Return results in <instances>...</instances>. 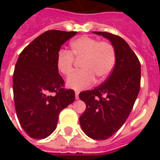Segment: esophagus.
Masks as SVG:
<instances>
[{
	"label": "esophagus",
	"instance_id": "obj_1",
	"mask_svg": "<svg viewBox=\"0 0 160 160\" xmlns=\"http://www.w3.org/2000/svg\"><path fill=\"white\" fill-rule=\"evenodd\" d=\"M75 98L79 99V91H75Z\"/></svg>",
	"mask_w": 160,
	"mask_h": 160
}]
</instances>
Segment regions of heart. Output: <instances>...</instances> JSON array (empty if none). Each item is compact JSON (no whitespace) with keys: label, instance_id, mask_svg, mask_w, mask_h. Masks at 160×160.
Masks as SVG:
<instances>
[{"label":"heart","instance_id":"b5f03b06","mask_svg":"<svg viewBox=\"0 0 160 160\" xmlns=\"http://www.w3.org/2000/svg\"><path fill=\"white\" fill-rule=\"evenodd\" d=\"M70 50L61 49L56 56V68L60 73L68 76L73 71V57L80 59L79 71L67 79V86L75 90L90 87L95 81L107 79L114 68L116 53L108 41H98L89 36H81L70 42Z\"/></svg>","mask_w":160,"mask_h":160}]
</instances>
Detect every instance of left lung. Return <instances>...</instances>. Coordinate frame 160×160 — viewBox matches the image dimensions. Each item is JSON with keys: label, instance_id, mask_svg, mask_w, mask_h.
Masks as SVG:
<instances>
[{"label": "left lung", "instance_id": "left-lung-1", "mask_svg": "<svg viewBox=\"0 0 160 160\" xmlns=\"http://www.w3.org/2000/svg\"><path fill=\"white\" fill-rule=\"evenodd\" d=\"M110 40L116 53V65L104 83L80 92L87 104L80 117L85 134L94 140H106L118 132L130 114L141 87V63L121 37L93 32Z\"/></svg>", "mask_w": 160, "mask_h": 160}]
</instances>
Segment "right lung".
Returning a JSON list of instances; mask_svg holds the SVG:
<instances>
[{
    "label": "right lung",
    "mask_w": 160,
    "mask_h": 160,
    "mask_svg": "<svg viewBox=\"0 0 160 160\" xmlns=\"http://www.w3.org/2000/svg\"><path fill=\"white\" fill-rule=\"evenodd\" d=\"M76 33L47 31L26 46L18 58L12 76L14 104L19 123L30 137L50 135L60 112L74 101V91L63 87L56 56L61 46Z\"/></svg>",
    "instance_id": "add662e5"
}]
</instances>
